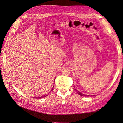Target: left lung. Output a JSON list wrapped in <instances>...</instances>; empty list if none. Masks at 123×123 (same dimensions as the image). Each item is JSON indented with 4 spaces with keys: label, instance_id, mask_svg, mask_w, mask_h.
I'll return each mask as SVG.
<instances>
[{
    "label": "left lung",
    "instance_id": "1",
    "mask_svg": "<svg viewBox=\"0 0 123 123\" xmlns=\"http://www.w3.org/2000/svg\"><path fill=\"white\" fill-rule=\"evenodd\" d=\"M74 90H75V91L77 92V93H78L79 95H80V96H87V97H88V96H92V95H91V96H89V95H85V94H83V93H81L80 91H79L78 90H77L76 89H75V86H74Z\"/></svg>",
    "mask_w": 123,
    "mask_h": 123
}]
</instances>
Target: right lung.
Listing matches in <instances>:
<instances>
[{"mask_svg":"<svg viewBox=\"0 0 123 123\" xmlns=\"http://www.w3.org/2000/svg\"><path fill=\"white\" fill-rule=\"evenodd\" d=\"M53 87H54V86H53ZM53 88L52 89V90H51V91H50V92L51 91H52V90H53ZM50 93V92H49ZM49 94V93H48ZM47 96H48V95H44V96H41V97H35V98H35V99H41V98H43V97H46Z\"/></svg>","mask_w":123,"mask_h":123,"instance_id":"right-lung-1","label":"right lung"}]
</instances>
